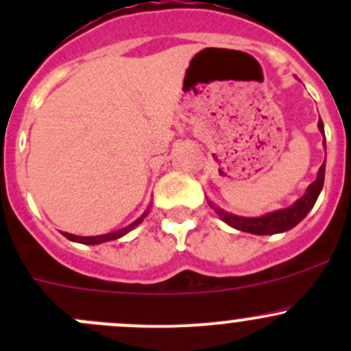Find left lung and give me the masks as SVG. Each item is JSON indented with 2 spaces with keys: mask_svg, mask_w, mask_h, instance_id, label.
Listing matches in <instances>:
<instances>
[{
  "mask_svg": "<svg viewBox=\"0 0 351 351\" xmlns=\"http://www.w3.org/2000/svg\"><path fill=\"white\" fill-rule=\"evenodd\" d=\"M317 127H319L321 132L324 134L323 120L317 122ZM324 149H326V146H324ZM324 169H326V159H324V162L321 165L316 180L307 186L306 193H304L295 204L290 205V207L287 208H280V210L270 212V214L267 215H261V217H239V215L229 214V212L215 207L212 202H208V204H210V207L217 212L219 217H221L226 224L238 229V231L251 232V234H258V236L285 232L289 231V229H292L293 226L299 224V222L309 214L311 208L314 207V204H316L317 197H319L321 190H323V185H324Z\"/></svg>",
  "mask_w": 351,
  "mask_h": 351,
  "instance_id": "obj_1",
  "label": "left lung"
}]
</instances>
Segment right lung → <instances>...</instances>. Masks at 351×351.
Instances as JSON below:
<instances>
[{
	"label": "right lung",
	"mask_w": 351,
	"mask_h": 351,
	"mask_svg": "<svg viewBox=\"0 0 351 351\" xmlns=\"http://www.w3.org/2000/svg\"><path fill=\"white\" fill-rule=\"evenodd\" d=\"M149 214V207H147V210L144 212L143 215H141L137 221H134L132 224L127 226V228L120 229V231H115V232H108V234H101V236H74V234H69V232H62V234L66 236L69 241H74V243H81V244H100V243H107V241H113V239H119L122 238L123 234H127L129 231H132L136 226H139L141 222L144 221V217Z\"/></svg>",
	"instance_id": "right-lung-1"
}]
</instances>
